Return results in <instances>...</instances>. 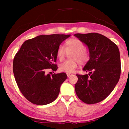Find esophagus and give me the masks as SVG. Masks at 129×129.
<instances>
[{
    "label": "esophagus",
    "mask_w": 129,
    "mask_h": 129,
    "mask_svg": "<svg viewBox=\"0 0 129 129\" xmlns=\"http://www.w3.org/2000/svg\"><path fill=\"white\" fill-rule=\"evenodd\" d=\"M67 77H70V76H72V73H67Z\"/></svg>",
    "instance_id": "esophagus-1"
}]
</instances>
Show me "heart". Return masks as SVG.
I'll return each instance as SVG.
<instances>
[{
    "mask_svg": "<svg viewBox=\"0 0 129 129\" xmlns=\"http://www.w3.org/2000/svg\"><path fill=\"white\" fill-rule=\"evenodd\" d=\"M86 47L84 43L76 38H72L66 42V48L60 45L58 47L56 52V56L58 59H64L67 53L73 52L70 54L71 60H68L60 63L59 70L61 72L67 73H73L78 67L79 63H85L89 59V55L86 51Z\"/></svg>",
    "mask_w": 129,
    "mask_h": 129,
    "instance_id": "heart-1",
    "label": "heart"
}]
</instances>
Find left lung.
Wrapping results in <instances>:
<instances>
[{
  "mask_svg": "<svg viewBox=\"0 0 129 129\" xmlns=\"http://www.w3.org/2000/svg\"><path fill=\"white\" fill-rule=\"evenodd\" d=\"M86 44L90 59L83 70L88 75L77 74L75 85L78 98L87 104L102 101L113 91L121 75L120 54L118 47L107 37L99 33L75 34Z\"/></svg>",
  "mask_w": 129,
  "mask_h": 129,
  "instance_id": "obj_1",
  "label": "left lung"
}]
</instances>
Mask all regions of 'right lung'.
I'll return each instance as SVG.
<instances>
[{
  "label": "right lung",
  "instance_id": "1",
  "mask_svg": "<svg viewBox=\"0 0 129 129\" xmlns=\"http://www.w3.org/2000/svg\"><path fill=\"white\" fill-rule=\"evenodd\" d=\"M70 35H40L26 40L13 60V73L20 92L29 102L46 105L58 96L61 84L67 76L65 73L46 75L51 69H58L56 52Z\"/></svg>",
  "mask_w": 129,
  "mask_h": 129
}]
</instances>
